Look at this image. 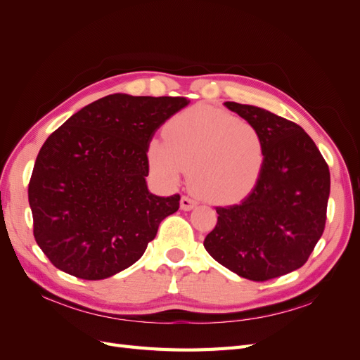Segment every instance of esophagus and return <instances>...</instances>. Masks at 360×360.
Masks as SVG:
<instances>
[{
    "label": "esophagus",
    "mask_w": 360,
    "mask_h": 360,
    "mask_svg": "<svg viewBox=\"0 0 360 360\" xmlns=\"http://www.w3.org/2000/svg\"><path fill=\"white\" fill-rule=\"evenodd\" d=\"M198 202H197V200L195 198H192V197H189V195H183L181 197V201H180V205H181V209L183 210H192L195 205H197Z\"/></svg>",
    "instance_id": "1"
}]
</instances>
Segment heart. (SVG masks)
I'll return each mask as SVG.
<instances>
[{
	"label": "heart",
	"instance_id": "obj_1",
	"mask_svg": "<svg viewBox=\"0 0 360 360\" xmlns=\"http://www.w3.org/2000/svg\"><path fill=\"white\" fill-rule=\"evenodd\" d=\"M150 168L165 183H177L191 168L193 186L217 201H231L254 189L264 167L259 129L236 115L195 106L174 115L165 141L151 139Z\"/></svg>",
	"mask_w": 360,
	"mask_h": 360
}]
</instances>
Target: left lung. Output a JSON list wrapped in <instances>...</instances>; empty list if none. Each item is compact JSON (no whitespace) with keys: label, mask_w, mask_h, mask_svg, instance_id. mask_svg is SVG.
<instances>
[{"label":"left lung","mask_w":360,"mask_h":360,"mask_svg":"<svg viewBox=\"0 0 360 360\" xmlns=\"http://www.w3.org/2000/svg\"><path fill=\"white\" fill-rule=\"evenodd\" d=\"M228 110L264 138V167L238 204L216 207L217 224L204 248L238 276L263 282L302 267L323 236L330 172L304 130L263 108L236 102Z\"/></svg>","instance_id":"obj_1"}]
</instances>
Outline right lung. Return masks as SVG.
<instances>
[{"instance_id": "add662e5", "label": "right lung", "mask_w": 360, "mask_h": 360, "mask_svg": "<svg viewBox=\"0 0 360 360\" xmlns=\"http://www.w3.org/2000/svg\"><path fill=\"white\" fill-rule=\"evenodd\" d=\"M186 97L110 94L82 108L41 146L28 201L32 233L51 263L97 281L143 257L180 195L148 188L147 148Z\"/></svg>"}]
</instances>
